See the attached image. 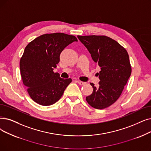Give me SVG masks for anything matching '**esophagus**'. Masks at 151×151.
Masks as SVG:
<instances>
[{
	"instance_id": "obj_1",
	"label": "esophagus",
	"mask_w": 151,
	"mask_h": 151,
	"mask_svg": "<svg viewBox=\"0 0 151 151\" xmlns=\"http://www.w3.org/2000/svg\"><path fill=\"white\" fill-rule=\"evenodd\" d=\"M77 83H78V84H79L80 85H84V84H86V83H85V82L81 81H80V80H78V81H77Z\"/></svg>"
}]
</instances>
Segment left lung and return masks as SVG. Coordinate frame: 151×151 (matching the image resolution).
I'll return each instance as SVG.
<instances>
[{"instance_id":"1","label":"left lung","mask_w":151,"mask_h":151,"mask_svg":"<svg viewBox=\"0 0 151 151\" xmlns=\"http://www.w3.org/2000/svg\"><path fill=\"white\" fill-rule=\"evenodd\" d=\"M78 38L101 67L99 86L90 83L93 91L86 97V101L95 109L107 108L119 99L132 73L128 52L119 42L106 36H78Z\"/></svg>"}]
</instances>
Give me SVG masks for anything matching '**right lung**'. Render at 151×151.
I'll use <instances>...</instances> for the list:
<instances>
[{
	"instance_id": "right-lung-1",
	"label": "right lung",
	"mask_w": 151,
	"mask_h": 151,
	"mask_svg": "<svg viewBox=\"0 0 151 151\" xmlns=\"http://www.w3.org/2000/svg\"><path fill=\"white\" fill-rule=\"evenodd\" d=\"M78 41L75 36L62 32L45 34L35 39L25 47L19 67L23 83L31 99L44 106H50L60 99L71 82L63 79L54 68L60 61L62 50Z\"/></svg>"
}]
</instances>
